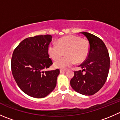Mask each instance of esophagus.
<instances>
[{
    "instance_id": "obj_1",
    "label": "esophagus",
    "mask_w": 120,
    "mask_h": 120,
    "mask_svg": "<svg viewBox=\"0 0 120 120\" xmlns=\"http://www.w3.org/2000/svg\"><path fill=\"white\" fill-rule=\"evenodd\" d=\"M65 71H66V70H63V69H60V73H64V72H65Z\"/></svg>"
}]
</instances>
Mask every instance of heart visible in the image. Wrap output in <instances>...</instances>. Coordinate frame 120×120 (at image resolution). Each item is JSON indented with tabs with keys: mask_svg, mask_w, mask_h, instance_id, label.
<instances>
[{
	"mask_svg": "<svg viewBox=\"0 0 120 120\" xmlns=\"http://www.w3.org/2000/svg\"><path fill=\"white\" fill-rule=\"evenodd\" d=\"M48 53L50 57L56 60L66 53V56L57 60L54 67L66 68L70 67L75 61H83L88 56L89 50L88 41L78 36L70 35L60 39L57 44L52 43L48 46Z\"/></svg>",
	"mask_w": 120,
	"mask_h": 120,
	"instance_id": "heart-1",
	"label": "heart"
}]
</instances>
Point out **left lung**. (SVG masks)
I'll return each instance as SVG.
<instances>
[{
	"label": "left lung",
	"mask_w": 120,
	"mask_h": 120,
	"mask_svg": "<svg viewBox=\"0 0 120 120\" xmlns=\"http://www.w3.org/2000/svg\"><path fill=\"white\" fill-rule=\"evenodd\" d=\"M80 33L88 39L89 50L86 59L79 66L82 70L74 71L70 85L79 94L90 96L98 92L106 82L110 68V57L101 39L88 32Z\"/></svg>",
	"instance_id": "obj_1"
}]
</instances>
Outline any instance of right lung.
Returning a JSON list of instances; mask_svg holds the SVG:
<instances>
[{
  "label": "right lung",
  "instance_id": "obj_1",
  "mask_svg": "<svg viewBox=\"0 0 120 120\" xmlns=\"http://www.w3.org/2000/svg\"><path fill=\"white\" fill-rule=\"evenodd\" d=\"M52 39L50 35L29 37L13 52L12 74L20 89L31 97L45 98L56 86L59 69L43 71L53 64L48 50Z\"/></svg>",
  "mask_w": 120,
  "mask_h": 120
}]
</instances>
